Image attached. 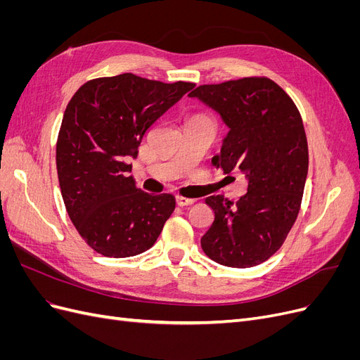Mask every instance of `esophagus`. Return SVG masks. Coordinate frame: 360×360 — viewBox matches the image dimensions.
I'll use <instances>...</instances> for the list:
<instances>
[{"instance_id": "34e87169", "label": "esophagus", "mask_w": 360, "mask_h": 360, "mask_svg": "<svg viewBox=\"0 0 360 360\" xmlns=\"http://www.w3.org/2000/svg\"><path fill=\"white\" fill-rule=\"evenodd\" d=\"M176 201H177V204H179L180 207L191 205V204H193V202H195V200H192V198H186V197H181V195H177V197H176Z\"/></svg>"}]
</instances>
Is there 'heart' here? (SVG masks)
<instances>
[{"label": "heart", "instance_id": "b5f03b06", "mask_svg": "<svg viewBox=\"0 0 360 360\" xmlns=\"http://www.w3.org/2000/svg\"><path fill=\"white\" fill-rule=\"evenodd\" d=\"M198 115H201V114H198Z\"/></svg>", "mask_w": 360, "mask_h": 360}]
</instances>
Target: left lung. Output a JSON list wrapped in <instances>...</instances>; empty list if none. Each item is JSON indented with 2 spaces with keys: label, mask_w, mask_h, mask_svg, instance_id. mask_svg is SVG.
Segmentation results:
<instances>
[{
  "label": "left lung",
  "mask_w": 360,
  "mask_h": 360,
  "mask_svg": "<svg viewBox=\"0 0 360 360\" xmlns=\"http://www.w3.org/2000/svg\"><path fill=\"white\" fill-rule=\"evenodd\" d=\"M189 96L213 108L230 127L213 165L225 174L238 169L248 179V192L234 205L224 197L205 198L214 221L201 248L226 267L261 264L285 242L300 210L309 162L300 112L266 76L200 85Z\"/></svg>",
  "instance_id": "left-lung-1"
}]
</instances>
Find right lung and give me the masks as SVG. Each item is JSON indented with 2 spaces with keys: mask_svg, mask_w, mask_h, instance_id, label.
<instances>
[{
  "mask_svg": "<svg viewBox=\"0 0 360 360\" xmlns=\"http://www.w3.org/2000/svg\"><path fill=\"white\" fill-rule=\"evenodd\" d=\"M195 86L123 73L86 81L63 115L57 172L68 214L97 254L134 257L155 245L176 209L171 193L135 186L127 160L148 127Z\"/></svg>",
  "mask_w": 360,
  "mask_h": 360,
  "instance_id": "add662e5",
  "label": "right lung"
}]
</instances>
